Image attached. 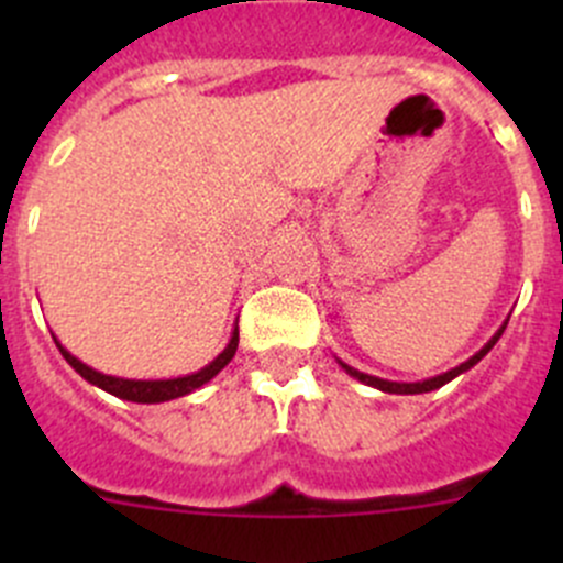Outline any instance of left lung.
Returning <instances> with one entry per match:
<instances>
[{
	"label": "left lung",
	"instance_id": "1",
	"mask_svg": "<svg viewBox=\"0 0 563 563\" xmlns=\"http://www.w3.org/2000/svg\"><path fill=\"white\" fill-rule=\"evenodd\" d=\"M504 329H507V321L501 323V329H498L496 334H493L490 340H487L485 343V349H479L476 351L474 356H471L468 362H463V365H457V367H452V371H446V373H441V376H435V378H428V382H417V384H397V382H384V378H376V376H367V373H360V371H354V367H349L345 365V362H340V365H343V371L349 373V376H354V378H360L362 384H367V387H376V389H382V391H389V395H422V391H433V389H439V387H444V384H450L452 378H457L460 373H465V371H471V367L476 365V362L482 360V356L487 354V351L493 349V345L498 343V338H501L504 334Z\"/></svg>",
	"mask_w": 563,
	"mask_h": 563
}]
</instances>
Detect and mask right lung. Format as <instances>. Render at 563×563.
<instances>
[{"mask_svg": "<svg viewBox=\"0 0 563 563\" xmlns=\"http://www.w3.org/2000/svg\"><path fill=\"white\" fill-rule=\"evenodd\" d=\"M54 343H56V338H54ZM56 345H59L62 356H65L67 365H70L73 371L81 373V378H87V382L95 384V387L106 389L108 395L122 397V400H130V402H166V400H174V397L190 395V391H196L198 387H203L207 382H212V378L218 376V373L223 371V367L229 365L231 360H234L236 345H240V329L234 327L229 345L223 349V354H218V360H212L207 367H201L198 373H190V376L166 378V382H135V378L106 376V373L92 371V367L84 365L81 360H76L70 351L62 349V343H56Z\"/></svg>", "mask_w": 563, "mask_h": 563, "instance_id": "right-lung-1", "label": "right lung"}]
</instances>
